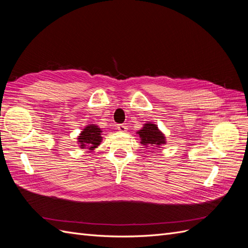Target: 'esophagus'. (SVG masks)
I'll use <instances>...</instances> for the list:
<instances>
[{
  "label": "esophagus",
  "mask_w": 248,
  "mask_h": 248,
  "mask_svg": "<svg viewBox=\"0 0 248 248\" xmlns=\"http://www.w3.org/2000/svg\"><path fill=\"white\" fill-rule=\"evenodd\" d=\"M117 128H118L119 131H121V132L127 131V127H126L125 125H123V124H119V125L117 126Z\"/></svg>",
  "instance_id": "esophagus-1"
}]
</instances>
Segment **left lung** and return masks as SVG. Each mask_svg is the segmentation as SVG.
I'll return each mask as SVG.
<instances>
[{"label": "left lung", "instance_id": "obj_1", "mask_svg": "<svg viewBox=\"0 0 248 248\" xmlns=\"http://www.w3.org/2000/svg\"><path fill=\"white\" fill-rule=\"evenodd\" d=\"M140 138V144L146 148L152 146L160 148V146L167 144V139L159 130L156 124L148 122L144 124L142 128L137 132Z\"/></svg>", "mask_w": 248, "mask_h": 248}]
</instances>
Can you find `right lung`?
<instances>
[{"instance_id":"obj_1","label":"right lung","mask_w":248,"mask_h":248,"mask_svg":"<svg viewBox=\"0 0 248 248\" xmlns=\"http://www.w3.org/2000/svg\"><path fill=\"white\" fill-rule=\"evenodd\" d=\"M101 132V129L97 125H87L78 137V144H79V148L94 150L98 147L102 140Z\"/></svg>"}]
</instances>
